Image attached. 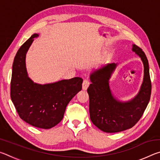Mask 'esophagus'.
I'll list each match as a JSON object with an SVG mask.
<instances>
[{"label": "esophagus", "instance_id": "esophagus-1", "mask_svg": "<svg viewBox=\"0 0 160 160\" xmlns=\"http://www.w3.org/2000/svg\"><path fill=\"white\" fill-rule=\"evenodd\" d=\"M90 82L89 80H84L83 82H82V89H83V90H86L89 87V85H90Z\"/></svg>", "mask_w": 160, "mask_h": 160}]
</instances>
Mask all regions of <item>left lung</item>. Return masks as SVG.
I'll use <instances>...</instances> for the list:
<instances>
[{
    "mask_svg": "<svg viewBox=\"0 0 160 160\" xmlns=\"http://www.w3.org/2000/svg\"><path fill=\"white\" fill-rule=\"evenodd\" d=\"M132 51L139 56L144 66V76L138 93L129 101L122 102L113 96L109 79L117 63H108L94 70L90 75L88 89L92 122L101 131L117 132L132 128L141 118L151 95V81L148 61L145 53L132 44Z\"/></svg>",
    "mask_w": 160,
    "mask_h": 160,
    "instance_id": "8db88e82",
    "label": "left lung"
}]
</instances>
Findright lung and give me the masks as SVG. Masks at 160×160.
I'll use <instances>...</instances> for the list:
<instances>
[{
	"label": "right lung",
	"instance_id": "1",
	"mask_svg": "<svg viewBox=\"0 0 160 160\" xmlns=\"http://www.w3.org/2000/svg\"><path fill=\"white\" fill-rule=\"evenodd\" d=\"M39 37L34 34L19 48L12 64L10 97L20 117L37 128L48 129L60 123L67 105L82 90L83 80H69L42 84L34 82L26 68V54Z\"/></svg>",
	"mask_w": 160,
	"mask_h": 160
}]
</instances>
